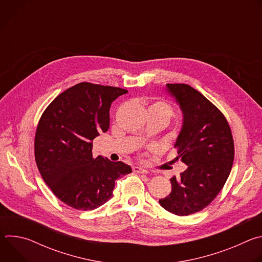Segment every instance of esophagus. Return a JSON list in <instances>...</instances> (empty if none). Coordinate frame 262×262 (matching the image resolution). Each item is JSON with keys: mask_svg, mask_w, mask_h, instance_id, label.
Masks as SVG:
<instances>
[{"mask_svg": "<svg viewBox=\"0 0 262 262\" xmlns=\"http://www.w3.org/2000/svg\"><path fill=\"white\" fill-rule=\"evenodd\" d=\"M133 171H134L135 173H141V174H147V173H148L147 170L142 169V168H140V167H134V168H133Z\"/></svg>", "mask_w": 262, "mask_h": 262, "instance_id": "obj_1", "label": "esophagus"}]
</instances>
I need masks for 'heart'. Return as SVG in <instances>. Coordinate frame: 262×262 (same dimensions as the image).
I'll list each match as a JSON object with an SVG mask.
<instances>
[{
  "label": "heart",
  "instance_id": "obj_1",
  "mask_svg": "<svg viewBox=\"0 0 262 262\" xmlns=\"http://www.w3.org/2000/svg\"><path fill=\"white\" fill-rule=\"evenodd\" d=\"M148 114L150 116L165 119L167 122L174 116L173 107L165 100H156L148 107Z\"/></svg>",
  "mask_w": 262,
  "mask_h": 262
}]
</instances>
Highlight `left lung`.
Masks as SVG:
<instances>
[{
  "instance_id": "left-lung-1",
  "label": "left lung",
  "mask_w": 262,
  "mask_h": 262,
  "mask_svg": "<svg viewBox=\"0 0 262 262\" xmlns=\"http://www.w3.org/2000/svg\"><path fill=\"white\" fill-rule=\"evenodd\" d=\"M182 114L181 130L174 147L188 169L170 179L172 191L160 204L176 215L205 208L225 184L234 160L230 126L222 112L186 84H167Z\"/></svg>"
}]
</instances>
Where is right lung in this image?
<instances>
[{
    "mask_svg": "<svg viewBox=\"0 0 262 262\" xmlns=\"http://www.w3.org/2000/svg\"><path fill=\"white\" fill-rule=\"evenodd\" d=\"M127 90L80 83L58 95L37 125L38 170L55 196L79 210H93L113 196L115 180L132 172L122 162L92 156V141L110 126V107Z\"/></svg>",
    "mask_w": 262,
    "mask_h": 262,
    "instance_id": "right-lung-1",
    "label": "right lung"
}]
</instances>
